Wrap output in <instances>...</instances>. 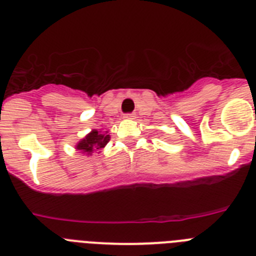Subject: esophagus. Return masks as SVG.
Returning a JSON list of instances; mask_svg holds the SVG:
<instances>
[{
	"mask_svg": "<svg viewBox=\"0 0 256 256\" xmlns=\"http://www.w3.org/2000/svg\"><path fill=\"white\" fill-rule=\"evenodd\" d=\"M124 118H126V119H134L136 114H134V112H130V114H126V115H124Z\"/></svg>",
	"mask_w": 256,
	"mask_h": 256,
	"instance_id": "obj_1",
	"label": "esophagus"
}]
</instances>
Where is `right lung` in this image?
Returning <instances> with one entry per match:
<instances>
[{"mask_svg": "<svg viewBox=\"0 0 256 256\" xmlns=\"http://www.w3.org/2000/svg\"><path fill=\"white\" fill-rule=\"evenodd\" d=\"M108 141H110V136L102 133L101 130H94L91 133H88L82 141L76 144V150L82 151L83 154H87V155H91L94 151H98L105 148Z\"/></svg>", "mask_w": 256, "mask_h": 256, "instance_id": "obj_1", "label": "right lung"}]
</instances>
